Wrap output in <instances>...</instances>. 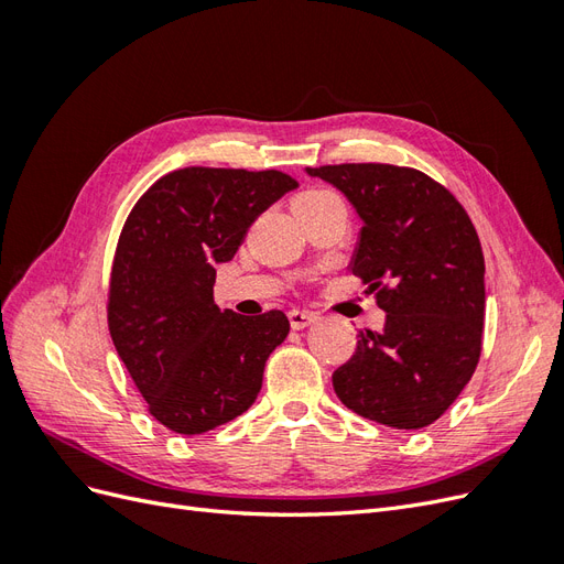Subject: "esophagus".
<instances>
[{
	"label": "esophagus",
	"mask_w": 564,
	"mask_h": 564,
	"mask_svg": "<svg viewBox=\"0 0 564 564\" xmlns=\"http://www.w3.org/2000/svg\"><path fill=\"white\" fill-rule=\"evenodd\" d=\"M313 322H315V315H311V313H303V311L289 313V324H292V329H305V327H311Z\"/></svg>",
	"instance_id": "34e87169"
}]
</instances>
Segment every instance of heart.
Segmentation results:
<instances>
[{
  "label": "heart",
  "instance_id": "obj_1",
  "mask_svg": "<svg viewBox=\"0 0 564 564\" xmlns=\"http://www.w3.org/2000/svg\"><path fill=\"white\" fill-rule=\"evenodd\" d=\"M324 197H334V193L319 191V187H315V191H305L303 195H299L294 204H299V202H315V199H324Z\"/></svg>",
  "mask_w": 564,
  "mask_h": 564
}]
</instances>
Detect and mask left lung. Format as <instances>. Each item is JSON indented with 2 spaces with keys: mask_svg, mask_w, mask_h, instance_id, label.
I'll use <instances>...</instances> for the list:
<instances>
[{
  "mask_svg": "<svg viewBox=\"0 0 564 564\" xmlns=\"http://www.w3.org/2000/svg\"><path fill=\"white\" fill-rule=\"evenodd\" d=\"M346 195L362 220L350 270L377 292L381 332L357 334L334 371L338 400L390 429L419 431L447 412L482 350L485 256L456 197L416 169H305Z\"/></svg>",
  "mask_w": 564,
  "mask_h": 564,
  "instance_id": "obj_1",
  "label": "left lung"
}]
</instances>
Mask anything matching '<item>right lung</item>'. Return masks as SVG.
Wrapping results in <instances>:
<instances>
[{
    "mask_svg": "<svg viewBox=\"0 0 564 564\" xmlns=\"http://www.w3.org/2000/svg\"><path fill=\"white\" fill-rule=\"evenodd\" d=\"M299 183L275 169L187 166L135 202L119 235L108 327L117 355L169 431L199 435L256 402L270 352L289 334L282 311L220 313L216 265Z\"/></svg>",
    "mask_w": 564,
    "mask_h": 564,
    "instance_id": "right-lung-1",
    "label": "right lung"
}]
</instances>
